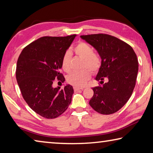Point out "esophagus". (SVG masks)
Instances as JSON below:
<instances>
[{
  "instance_id": "34e87169",
  "label": "esophagus",
  "mask_w": 153,
  "mask_h": 153,
  "mask_svg": "<svg viewBox=\"0 0 153 153\" xmlns=\"http://www.w3.org/2000/svg\"><path fill=\"white\" fill-rule=\"evenodd\" d=\"M83 90V88H77V87L74 88V92H77V91H79V90Z\"/></svg>"
}]
</instances>
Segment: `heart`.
I'll return each mask as SVG.
<instances>
[{"instance_id":"obj_1","label":"heart","mask_w":153,"mask_h":153,"mask_svg":"<svg viewBox=\"0 0 153 153\" xmlns=\"http://www.w3.org/2000/svg\"><path fill=\"white\" fill-rule=\"evenodd\" d=\"M74 53L79 58L84 59L82 64L84 69L80 71H74L68 75L67 81L69 84L76 87H82L85 86L91 76L90 71L92 73L97 72L101 66V58L97 53H94L92 47L88 44L80 42L74 48ZM71 55L70 52L67 51L61 59V67L64 71L69 73L71 71Z\"/></svg>"}]
</instances>
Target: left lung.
Listing matches in <instances>:
<instances>
[{
  "label": "left lung",
  "mask_w": 153,
  "mask_h": 153,
  "mask_svg": "<svg viewBox=\"0 0 153 153\" xmlns=\"http://www.w3.org/2000/svg\"><path fill=\"white\" fill-rule=\"evenodd\" d=\"M80 36L97 49L102 59L96 79L100 81L102 86L93 88L94 95L89 104L103 115L117 112L128 102L135 87L138 71L135 52L128 44L111 35L95 33Z\"/></svg>",
  "instance_id": "obj_1"
}]
</instances>
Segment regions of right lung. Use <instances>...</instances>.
I'll list each match as a JSON object with an SVG mask.
<instances>
[{
  "mask_svg": "<svg viewBox=\"0 0 153 153\" xmlns=\"http://www.w3.org/2000/svg\"><path fill=\"white\" fill-rule=\"evenodd\" d=\"M76 36H43L25 46L18 58L16 78L22 97L34 112L45 118L59 117L71 102V85L60 89L53 84L55 79L65 81L60 71L61 59Z\"/></svg>",
  "mask_w": 153,
  "mask_h": 153,
  "instance_id": "obj_1",
  "label": "right lung"
}]
</instances>
